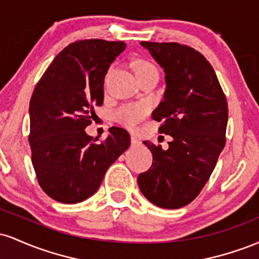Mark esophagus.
<instances>
[{"label": "esophagus", "mask_w": 259, "mask_h": 259, "mask_svg": "<svg viewBox=\"0 0 259 259\" xmlns=\"http://www.w3.org/2000/svg\"><path fill=\"white\" fill-rule=\"evenodd\" d=\"M130 142H132V146H139L140 145V141L136 138H134V136H132V139H130Z\"/></svg>", "instance_id": "obj_1"}]
</instances>
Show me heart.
<instances>
[{
	"label": "heart",
	"mask_w": 259,
	"mask_h": 259,
	"mask_svg": "<svg viewBox=\"0 0 259 259\" xmlns=\"http://www.w3.org/2000/svg\"><path fill=\"white\" fill-rule=\"evenodd\" d=\"M134 72H135L136 76L139 80L142 76L147 75V74L152 72H158L157 67L151 62L146 61V59H136L133 62ZM147 108L144 105H124L119 107L114 113L113 117L114 120L121 124V125L129 127V129H134L138 124L146 117Z\"/></svg>",
	"instance_id": "heart-1"
}]
</instances>
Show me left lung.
<instances>
[{
  "instance_id": "left-lung-1",
  "label": "left lung",
  "mask_w": 259,
  "mask_h": 259,
  "mask_svg": "<svg viewBox=\"0 0 259 259\" xmlns=\"http://www.w3.org/2000/svg\"><path fill=\"white\" fill-rule=\"evenodd\" d=\"M141 46L165 73L164 96L152 119L162 121L159 133L173 140L168 150L144 142L153 160L138 184L153 204L177 209L197 197L225 146L227 97L213 67L196 50L178 42L142 41Z\"/></svg>"
}]
</instances>
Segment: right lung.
<instances>
[{
  "mask_svg": "<svg viewBox=\"0 0 259 259\" xmlns=\"http://www.w3.org/2000/svg\"><path fill=\"white\" fill-rule=\"evenodd\" d=\"M123 41L100 38L68 45L38 80L29 106L31 160L41 189L62 203H78L97 191L107 169L130 146V135L112 126L106 140L89 136L94 107L103 103L109 65Z\"/></svg>",
  "mask_w": 259,
  "mask_h": 259,
  "instance_id": "1",
  "label": "right lung"
}]
</instances>
